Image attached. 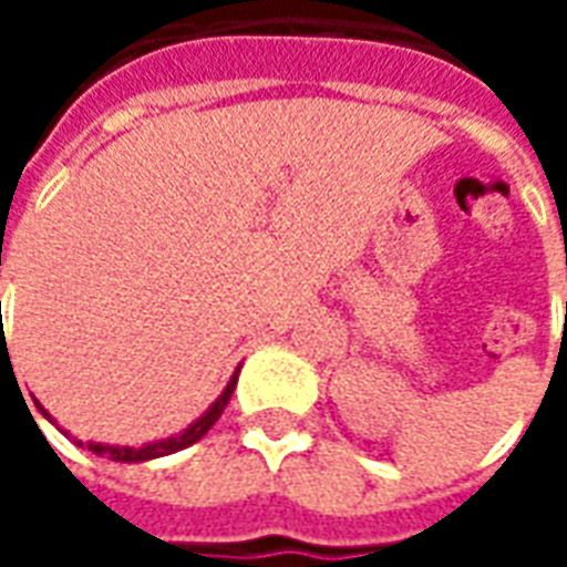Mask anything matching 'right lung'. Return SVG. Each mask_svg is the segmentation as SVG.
Returning a JSON list of instances; mask_svg holds the SVG:
<instances>
[{
    "label": "right lung",
    "mask_w": 567,
    "mask_h": 567,
    "mask_svg": "<svg viewBox=\"0 0 567 567\" xmlns=\"http://www.w3.org/2000/svg\"><path fill=\"white\" fill-rule=\"evenodd\" d=\"M236 377H239V370H236L234 377H230V382H227V389H224L221 394H218V401L203 413V416L194 422L190 427H185L182 434H175V437L169 440H157V443H145V446H140V450H133V446H105V443H87V450L96 452V455H109L112 462H148V458H161V455H169V452H178L185 450V446H190V443H197L206 431H209L215 422H218V416L224 413V406H227V401H230V394H234L236 389ZM42 410V406H39ZM44 413V410H42ZM48 416V413H44ZM51 419V416H48ZM79 446H84L81 440H75Z\"/></svg>",
    "instance_id": "1"
}]
</instances>
